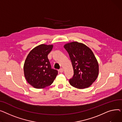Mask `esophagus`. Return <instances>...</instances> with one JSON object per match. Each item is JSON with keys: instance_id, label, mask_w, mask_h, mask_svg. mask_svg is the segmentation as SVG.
<instances>
[{"instance_id": "esophagus-1", "label": "esophagus", "mask_w": 122, "mask_h": 122, "mask_svg": "<svg viewBox=\"0 0 122 122\" xmlns=\"http://www.w3.org/2000/svg\"><path fill=\"white\" fill-rule=\"evenodd\" d=\"M59 71L60 72H61V73H62V72H63V69H62V68H61V69H60L59 70Z\"/></svg>"}]
</instances>
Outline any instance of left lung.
Masks as SVG:
<instances>
[{
  "mask_svg": "<svg viewBox=\"0 0 122 122\" xmlns=\"http://www.w3.org/2000/svg\"><path fill=\"white\" fill-rule=\"evenodd\" d=\"M64 48L69 54L74 71L70 84L79 89L89 87L96 80L99 72L98 63L92 50L75 41L67 43Z\"/></svg>",
  "mask_w": 122,
  "mask_h": 122,
  "instance_id": "obj_1",
  "label": "left lung"
}]
</instances>
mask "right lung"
Here are the masks:
<instances>
[{
    "mask_svg": "<svg viewBox=\"0 0 122 122\" xmlns=\"http://www.w3.org/2000/svg\"><path fill=\"white\" fill-rule=\"evenodd\" d=\"M53 47V45H39L31 50L26 57L24 65L25 77L34 88L50 86L58 74V71L51 68L48 58Z\"/></svg>",
    "mask_w": 122,
    "mask_h": 122,
    "instance_id": "1",
    "label": "right lung"
}]
</instances>
